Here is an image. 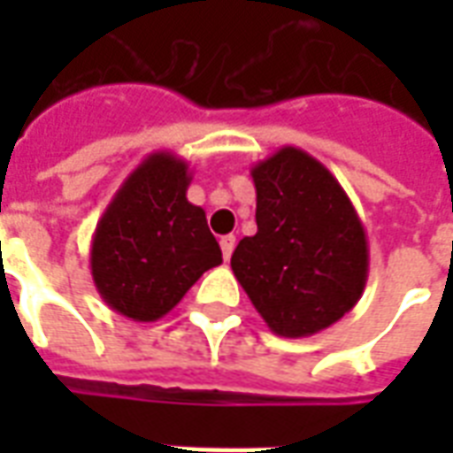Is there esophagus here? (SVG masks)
Listing matches in <instances>:
<instances>
[{
  "label": "esophagus",
  "instance_id": "obj_1",
  "mask_svg": "<svg viewBox=\"0 0 453 453\" xmlns=\"http://www.w3.org/2000/svg\"><path fill=\"white\" fill-rule=\"evenodd\" d=\"M220 250H223V257H226V259H230L233 250H235V235L220 237Z\"/></svg>",
  "mask_w": 453,
  "mask_h": 453
}]
</instances>
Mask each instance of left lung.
Wrapping results in <instances>:
<instances>
[{
	"mask_svg": "<svg viewBox=\"0 0 453 453\" xmlns=\"http://www.w3.org/2000/svg\"><path fill=\"white\" fill-rule=\"evenodd\" d=\"M257 233L233 252V274L281 337H311L359 303L369 242L357 208L323 162L284 145L252 167Z\"/></svg>",
	"mask_w": 453,
	"mask_h": 453,
	"instance_id": "obj_1",
	"label": "left lung"
}]
</instances>
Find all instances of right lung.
Masks as SVG:
<instances>
[{"label":"right lung","instance_id":"add662e5","mask_svg":"<svg viewBox=\"0 0 453 453\" xmlns=\"http://www.w3.org/2000/svg\"><path fill=\"white\" fill-rule=\"evenodd\" d=\"M191 169L174 152H150L96 223L89 266L104 303L135 323H155L203 272L223 262L206 211L188 203Z\"/></svg>","mask_w":453,"mask_h":453}]
</instances>
